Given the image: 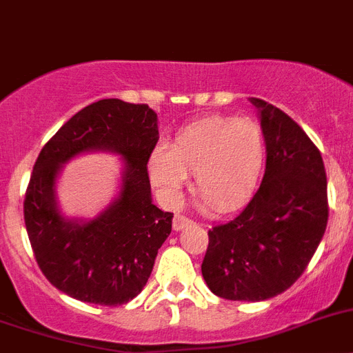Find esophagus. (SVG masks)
Segmentation results:
<instances>
[{
    "label": "esophagus",
    "instance_id": "obj_1",
    "mask_svg": "<svg viewBox=\"0 0 353 353\" xmlns=\"http://www.w3.org/2000/svg\"><path fill=\"white\" fill-rule=\"evenodd\" d=\"M189 225H192V220L187 216H183V214H174L173 216V230H183L185 227H189Z\"/></svg>",
    "mask_w": 353,
    "mask_h": 353
}]
</instances>
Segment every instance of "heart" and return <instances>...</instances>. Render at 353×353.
<instances>
[{
	"instance_id": "1",
	"label": "heart",
	"mask_w": 353,
	"mask_h": 353,
	"mask_svg": "<svg viewBox=\"0 0 353 353\" xmlns=\"http://www.w3.org/2000/svg\"><path fill=\"white\" fill-rule=\"evenodd\" d=\"M267 157L261 124L251 117H203L174 135L170 149L157 145L147 171L161 201L176 206L194 174V189L206 206L232 213L253 197Z\"/></svg>"
}]
</instances>
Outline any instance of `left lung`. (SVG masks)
Wrapping results in <instances>:
<instances>
[{
  "instance_id": "1",
  "label": "left lung",
  "mask_w": 353,
  "mask_h": 353,
  "mask_svg": "<svg viewBox=\"0 0 353 353\" xmlns=\"http://www.w3.org/2000/svg\"><path fill=\"white\" fill-rule=\"evenodd\" d=\"M267 140L260 189L234 220L208 232L201 272L216 296L263 301L303 274L327 225L324 161L288 114L250 99Z\"/></svg>"
}]
</instances>
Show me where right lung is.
<instances>
[{
	"instance_id": "right-lung-1",
	"label": "right lung",
	"mask_w": 353,
	"mask_h": 353,
	"mask_svg": "<svg viewBox=\"0 0 353 353\" xmlns=\"http://www.w3.org/2000/svg\"><path fill=\"white\" fill-rule=\"evenodd\" d=\"M157 140V114L149 105L103 99L74 114L39 152L23 220L39 268L67 296L116 307L149 281L173 220L150 194L147 163ZM86 152L123 159L120 192L95 219H69L58 206L56 180L63 163Z\"/></svg>"
}]
</instances>
